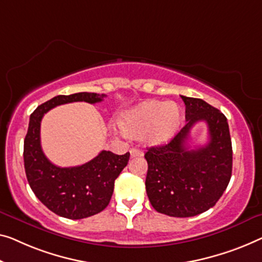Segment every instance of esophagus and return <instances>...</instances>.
<instances>
[{
	"label": "esophagus",
	"instance_id": "esophagus-1",
	"mask_svg": "<svg viewBox=\"0 0 262 262\" xmlns=\"http://www.w3.org/2000/svg\"><path fill=\"white\" fill-rule=\"evenodd\" d=\"M143 151L141 149H138V148H133L130 149V156L132 158H136V156H142Z\"/></svg>",
	"mask_w": 262,
	"mask_h": 262
}]
</instances>
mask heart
I'll use <instances>...</instances> for the list:
<instances>
[{
  "label": "heart",
  "instance_id": "heart-1",
  "mask_svg": "<svg viewBox=\"0 0 262 262\" xmlns=\"http://www.w3.org/2000/svg\"><path fill=\"white\" fill-rule=\"evenodd\" d=\"M180 123V111L173 102L150 100L129 109L119 118L118 124L124 134L139 136L146 130L149 143H163L173 136Z\"/></svg>",
  "mask_w": 262,
  "mask_h": 262
}]
</instances>
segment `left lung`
Instances as JSON below:
<instances>
[{"mask_svg":"<svg viewBox=\"0 0 262 262\" xmlns=\"http://www.w3.org/2000/svg\"><path fill=\"white\" fill-rule=\"evenodd\" d=\"M187 123L163 146L147 148L146 192L156 212L174 217L195 216L216 204L232 177L233 150L226 116L201 99L182 96ZM205 120L210 140L192 150L189 133Z\"/></svg>","mask_w":262,"mask_h":262,"instance_id":"obj_1","label":"left lung"}]
</instances>
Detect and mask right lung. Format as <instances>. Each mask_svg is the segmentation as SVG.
<instances>
[{"instance_id": "right-lung-1", "label": "right lung", "mask_w": 262, "mask_h": 262, "mask_svg": "<svg viewBox=\"0 0 262 262\" xmlns=\"http://www.w3.org/2000/svg\"><path fill=\"white\" fill-rule=\"evenodd\" d=\"M106 94L76 93L57 95L35 109L23 147L26 175L36 198L57 215L79 220L102 212L111 201L114 182L127 166L129 153L116 155L102 150L76 167L55 166L46 158L40 140L41 121L47 112L70 102L97 103Z\"/></svg>"}]
</instances>
